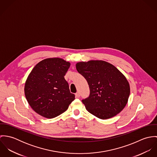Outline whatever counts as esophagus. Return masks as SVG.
I'll use <instances>...</instances> for the list:
<instances>
[{
	"label": "esophagus",
	"mask_w": 157,
	"mask_h": 157,
	"mask_svg": "<svg viewBox=\"0 0 157 157\" xmlns=\"http://www.w3.org/2000/svg\"><path fill=\"white\" fill-rule=\"evenodd\" d=\"M80 97V94L78 92L77 93H75V97L76 98H79Z\"/></svg>",
	"instance_id": "1"
}]
</instances>
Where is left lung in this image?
Wrapping results in <instances>:
<instances>
[{
    "mask_svg": "<svg viewBox=\"0 0 157 157\" xmlns=\"http://www.w3.org/2000/svg\"><path fill=\"white\" fill-rule=\"evenodd\" d=\"M76 69L89 85L90 96L82 100L88 112L105 120L124 109L130 95V86L117 67L105 61L90 60L77 63Z\"/></svg>",
    "mask_w": 157,
    "mask_h": 157,
    "instance_id": "left-lung-1",
    "label": "left lung"
}]
</instances>
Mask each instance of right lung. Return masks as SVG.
Returning a JSON list of instances; mask_svg holds the SVG:
<instances>
[{
    "instance_id": "right-lung-1",
    "label": "right lung",
    "mask_w": 157,
    "mask_h": 157,
    "mask_svg": "<svg viewBox=\"0 0 157 157\" xmlns=\"http://www.w3.org/2000/svg\"><path fill=\"white\" fill-rule=\"evenodd\" d=\"M70 65L60 58L46 59L29 74L25 95L31 108L40 115L47 118L57 117L75 99L64 77Z\"/></svg>"
}]
</instances>
